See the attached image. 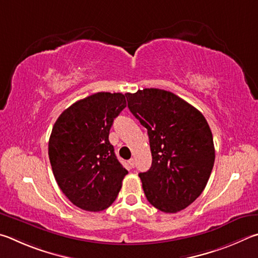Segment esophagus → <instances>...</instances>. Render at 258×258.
Wrapping results in <instances>:
<instances>
[{
    "mask_svg": "<svg viewBox=\"0 0 258 258\" xmlns=\"http://www.w3.org/2000/svg\"><path fill=\"white\" fill-rule=\"evenodd\" d=\"M129 164H130V166H132V168H135V160L134 159H130L129 160Z\"/></svg>",
    "mask_w": 258,
    "mask_h": 258,
    "instance_id": "esophagus-1",
    "label": "esophagus"
}]
</instances>
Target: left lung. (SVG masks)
<instances>
[{"instance_id":"left-lung-1","label":"left lung","mask_w":258,"mask_h":258,"mask_svg":"<svg viewBox=\"0 0 258 258\" xmlns=\"http://www.w3.org/2000/svg\"><path fill=\"white\" fill-rule=\"evenodd\" d=\"M125 97L150 138L152 166L139 173L147 201L164 213H177L210 179L215 160L210 125L197 108L168 90L145 88Z\"/></svg>"}]
</instances>
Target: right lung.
Returning <instances> with one entry per match:
<instances>
[{
    "label": "right lung",
    "instance_id": "obj_1",
    "mask_svg": "<svg viewBox=\"0 0 258 258\" xmlns=\"http://www.w3.org/2000/svg\"><path fill=\"white\" fill-rule=\"evenodd\" d=\"M125 106L123 94L96 93L72 104L53 125L48 156L54 178L81 210L111 206L128 173L108 141L113 120Z\"/></svg>",
    "mask_w": 258,
    "mask_h": 258
}]
</instances>
